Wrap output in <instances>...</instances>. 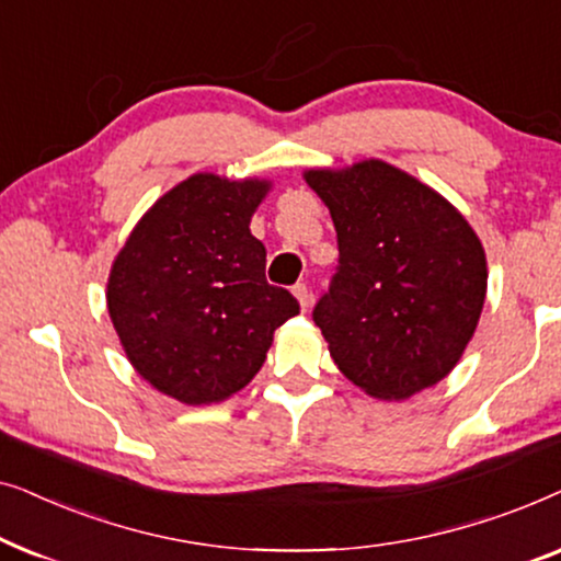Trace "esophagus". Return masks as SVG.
Here are the masks:
<instances>
[{
    "label": "esophagus",
    "mask_w": 561,
    "mask_h": 561,
    "mask_svg": "<svg viewBox=\"0 0 561 561\" xmlns=\"http://www.w3.org/2000/svg\"><path fill=\"white\" fill-rule=\"evenodd\" d=\"M294 296L298 298V304H301V309H304V311L309 309V304H311V294H309V286H306V283H296V286H294Z\"/></svg>",
    "instance_id": "1"
}]
</instances>
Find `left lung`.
<instances>
[{"instance_id":"1","label":"left lung","mask_w":561,"mask_h":561,"mask_svg":"<svg viewBox=\"0 0 561 561\" xmlns=\"http://www.w3.org/2000/svg\"><path fill=\"white\" fill-rule=\"evenodd\" d=\"M329 206L340 265L313 309L329 355L380 401L447 378L478 329L482 242L447 198L382 160L304 173Z\"/></svg>"}]
</instances>
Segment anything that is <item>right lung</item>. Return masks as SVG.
Returning a JSON list of instances; mask_svg holds the SVG:
<instances>
[{"label":"right lung","instance_id":"add662e5","mask_svg":"<svg viewBox=\"0 0 561 561\" xmlns=\"http://www.w3.org/2000/svg\"><path fill=\"white\" fill-rule=\"evenodd\" d=\"M271 181L194 173L145 211L114 257L106 309L125 355L160 393L219 403L255 378L273 332L298 313L265 280L250 219Z\"/></svg>","mask_w":561,"mask_h":561}]
</instances>
